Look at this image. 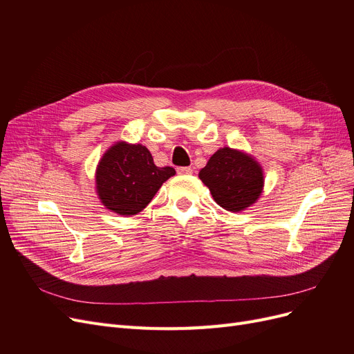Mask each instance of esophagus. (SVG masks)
<instances>
[{
	"label": "esophagus",
	"mask_w": 354,
	"mask_h": 354,
	"mask_svg": "<svg viewBox=\"0 0 354 354\" xmlns=\"http://www.w3.org/2000/svg\"><path fill=\"white\" fill-rule=\"evenodd\" d=\"M176 172L179 175H189V174H192V169H191L189 166H179L178 169H176Z\"/></svg>",
	"instance_id": "esophagus-1"
}]
</instances>
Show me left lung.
Instances as JSON below:
<instances>
[{
    "instance_id": "obj_1",
    "label": "left lung",
    "mask_w": 354,
    "mask_h": 354,
    "mask_svg": "<svg viewBox=\"0 0 354 354\" xmlns=\"http://www.w3.org/2000/svg\"><path fill=\"white\" fill-rule=\"evenodd\" d=\"M215 202L231 212H239L258 199L264 176L259 165L243 152L224 147L216 151L199 172Z\"/></svg>"
}]
</instances>
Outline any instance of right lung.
Wrapping results in <instances>:
<instances>
[{
    "label": "right lung",
    "instance_id": "1",
    "mask_svg": "<svg viewBox=\"0 0 354 354\" xmlns=\"http://www.w3.org/2000/svg\"><path fill=\"white\" fill-rule=\"evenodd\" d=\"M174 175L171 166L158 167L145 146L120 142L109 149L97 166V194L110 211L135 215Z\"/></svg>",
    "mask_w": 354,
    "mask_h": 354
}]
</instances>
